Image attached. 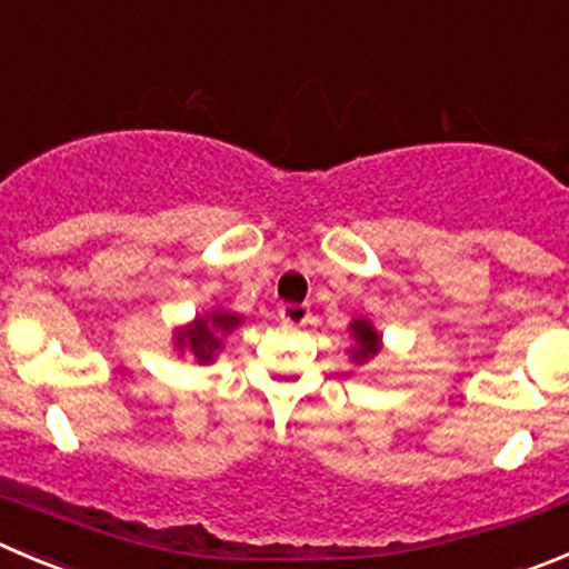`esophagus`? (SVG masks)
Instances as JSON below:
<instances>
[{
	"instance_id": "1",
	"label": "esophagus",
	"mask_w": 569,
	"mask_h": 569,
	"mask_svg": "<svg viewBox=\"0 0 569 569\" xmlns=\"http://www.w3.org/2000/svg\"><path fill=\"white\" fill-rule=\"evenodd\" d=\"M309 317V306H300V302H283V306H280V320H283L286 326H306Z\"/></svg>"
}]
</instances>
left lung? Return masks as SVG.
<instances>
[{
    "label": "left lung",
    "mask_w": 569,
    "mask_h": 569,
    "mask_svg": "<svg viewBox=\"0 0 569 569\" xmlns=\"http://www.w3.org/2000/svg\"><path fill=\"white\" fill-rule=\"evenodd\" d=\"M350 331H353V337H357L359 342V348H353V359H357V362H368L370 357L379 353V333L370 328V322L357 320L350 326Z\"/></svg>",
    "instance_id": "obj_1"
}]
</instances>
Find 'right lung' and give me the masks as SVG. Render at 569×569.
<instances>
[{
    "instance_id": "add662e5",
    "label": "right lung",
    "mask_w": 569,
    "mask_h": 569,
    "mask_svg": "<svg viewBox=\"0 0 569 569\" xmlns=\"http://www.w3.org/2000/svg\"><path fill=\"white\" fill-rule=\"evenodd\" d=\"M238 322L241 320L236 315H210L207 320L199 317L188 331H179V345L193 350L199 362H210L212 353L221 348V333L232 331Z\"/></svg>"
}]
</instances>
